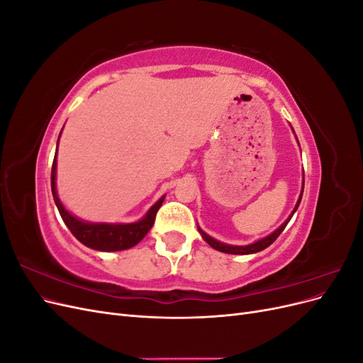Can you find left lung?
I'll return each instance as SVG.
<instances>
[{"label": "left lung", "mask_w": 363, "mask_h": 363, "mask_svg": "<svg viewBox=\"0 0 363 363\" xmlns=\"http://www.w3.org/2000/svg\"><path fill=\"white\" fill-rule=\"evenodd\" d=\"M303 189H304V179H303ZM301 196H303V191H301V194H300V199H298V201H296V204H295V207H294V211H292V213L289 215V218L286 219V221H284L276 232H272L271 235H268L267 238H263V239H259V240H256L255 244H250V245H228V244H223V242H219V240H216V239H213L212 236H208L207 233H204L203 230L199 227V232H200V235L203 236V239L206 240V242L211 245L212 248H215V250H218V251H221V252H227V255H252V252H259V251H262V250H265V248H268L274 240H276L279 236H280V233L283 232L284 230V227L288 225V223L291 221V218L294 216V213H295V211L296 208H298V206H300V201H301Z\"/></svg>", "instance_id": "left-lung-1"}]
</instances>
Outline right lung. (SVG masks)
Here are the masks:
<instances>
[{"instance_id": "right-lung-1", "label": "right lung", "mask_w": 363, "mask_h": 363, "mask_svg": "<svg viewBox=\"0 0 363 363\" xmlns=\"http://www.w3.org/2000/svg\"><path fill=\"white\" fill-rule=\"evenodd\" d=\"M57 145H59V139H57ZM56 172H57V151H56V156H54L52 168H51V192H52L54 203H56L63 223L67 224V227L71 230V233L79 239L83 245L89 247L92 250L121 251L139 244L150 232L152 224H155L156 213L164 200V195H163L155 206H151L147 215L136 223H130V224L86 223L71 215L59 200L57 188H56Z\"/></svg>"}]
</instances>
